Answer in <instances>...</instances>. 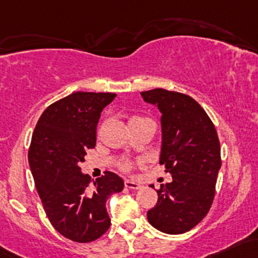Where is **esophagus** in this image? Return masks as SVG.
<instances>
[{"label":"esophagus","instance_id":"esophagus-1","mask_svg":"<svg viewBox=\"0 0 258 258\" xmlns=\"http://www.w3.org/2000/svg\"><path fill=\"white\" fill-rule=\"evenodd\" d=\"M124 187L126 188H131V189H140L142 187L140 182H136V181H131V180H126L124 181Z\"/></svg>","mask_w":258,"mask_h":258}]
</instances>
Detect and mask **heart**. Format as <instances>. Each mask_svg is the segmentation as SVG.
Wrapping results in <instances>:
<instances>
[{
  "label": "heart",
  "instance_id": "b5f03b06",
  "mask_svg": "<svg viewBox=\"0 0 258 258\" xmlns=\"http://www.w3.org/2000/svg\"><path fill=\"white\" fill-rule=\"evenodd\" d=\"M138 120H142V117H132L131 120H130V123L135 122V121H138ZM121 169H122L123 171H130L132 169V165L130 163H127V161H124V163H122V165H121Z\"/></svg>",
  "mask_w": 258,
  "mask_h": 258
}]
</instances>
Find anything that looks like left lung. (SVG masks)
<instances>
[{
  "label": "left lung",
  "mask_w": 258,
  "mask_h": 258,
  "mask_svg": "<svg viewBox=\"0 0 258 258\" xmlns=\"http://www.w3.org/2000/svg\"><path fill=\"white\" fill-rule=\"evenodd\" d=\"M141 95L161 112L159 163L172 176L157 189L158 202L147 218L163 233L183 234L207 216L213 203L222 166L219 138L207 112L188 95L161 88Z\"/></svg>",
  "instance_id": "1"
}]
</instances>
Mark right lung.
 Segmentation results:
<instances>
[{"label":"right lung","instance_id":"add662e5","mask_svg":"<svg viewBox=\"0 0 258 258\" xmlns=\"http://www.w3.org/2000/svg\"><path fill=\"white\" fill-rule=\"evenodd\" d=\"M115 93L76 92L46 107L28 152L30 170L53 228L76 242L99 239L110 228L105 203L123 189L118 175L105 171L93 181L79 164L97 142L100 114Z\"/></svg>","mask_w":258,"mask_h":258}]
</instances>
